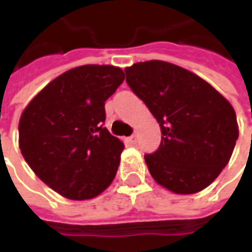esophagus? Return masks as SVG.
Wrapping results in <instances>:
<instances>
[{
  "label": "esophagus",
  "instance_id": "1",
  "mask_svg": "<svg viewBox=\"0 0 252 252\" xmlns=\"http://www.w3.org/2000/svg\"><path fill=\"white\" fill-rule=\"evenodd\" d=\"M129 141H130L131 144H136V141H137V136H136V134H131L130 137H129Z\"/></svg>",
  "mask_w": 252,
  "mask_h": 252
}]
</instances>
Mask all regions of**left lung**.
Wrapping results in <instances>:
<instances>
[{"instance_id":"left-lung-1","label":"left lung","mask_w":252,"mask_h":252,"mask_svg":"<svg viewBox=\"0 0 252 252\" xmlns=\"http://www.w3.org/2000/svg\"><path fill=\"white\" fill-rule=\"evenodd\" d=\"M125 73L160 123V147L144 156L151 177L177 195L208 188L228 164L238 139L231 103L208 81L172 63L143 62Z\"/></svg>"}]
</instances>
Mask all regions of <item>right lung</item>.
I'll return each instance as SVG.
<instances>
[{
	"label": "right lung",
	"instance_id": "1",
	"mask_svg": "<svg viewBox=\"0 0 252 252\" xmlns=\"http://www.w3.org/2000/svg\"><path fill=\"white\" fill-rule=\"evenodd\" d=\"M123 80L115 65H80L56 77L22 112L18 131L25 161L64 198H95L115 178L125 144L103 127L105 101Z\"/></svg>",
	"mask_w": 252,
	"mask_h": 252
}]
</instances>
